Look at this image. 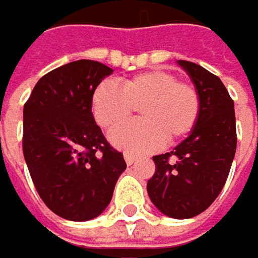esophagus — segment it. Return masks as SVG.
Instances as JSON below:
<instances>
[{
    "label": "esophagus",
    "mask_w": 258,
    "mask_h": 258,
    "mask_svg": "<svg viewBox=\"0 0 258 258\" xmlns=\"http://www.w3.org/2000/svg\"><path fill=\"white\" fill-rule=\"evenodd\" d=\"M123 157H124V160H126V164H134L135 163V160H137V156H134L132 153H129V151H124L123 153Z\"/></svg>",
    "instance_id": "obj_1"
}]
</instances>
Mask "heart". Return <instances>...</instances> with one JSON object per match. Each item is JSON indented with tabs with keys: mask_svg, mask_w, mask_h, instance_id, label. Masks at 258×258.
Here are the masks:
<instances>
[{
	"mask_svg": "<svg viewBox=\"0 0 258 258\" xmlns=\"http://www.w3.org/2000/svg\"><path fill=\"white\" fill-rule=\"evenodd\" d=\"M92 114L104 129H114L137 108L143 119L110 134L121 150L147 153L160 148L166 139L173 144L188 137L200 119L201 101L195 86L180 82L166 70H148L114 83L102 82L92 94Z\"/></svg>",
	"mask_w": 258,
	"mask_h": 258,
	"instance_id": "obj_1",
	"label": "heart"
}]
</instances>
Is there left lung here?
<instances>
[{
	"label": "left lung",
	"mask_w": 258,
	"mask_h": 258,
	"mask_svg": "<svg viewBox=\"0 0 258 258\" xmlns=\"http://www.w3.org/2000/svg\"><path fill=\"white\" fill-rule=\"evenodd\" d=\"M198 91L200 119L172 153L154 156L147 183L153 204L173 219H189L212 206L223 189L236 151L233 100L222 81L192 61L179 60Z\"/></svg>",
	"instance_id": "obj_1"
}]
</instances>
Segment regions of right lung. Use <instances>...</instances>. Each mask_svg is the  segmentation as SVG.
<instances>
[{"label":"right lung","instance_id":"add662e5","mask_svg":"<svg viewBox=\"0 0 258 258\" xmlns=\"http://www.w3.org/2000/svg\"><path fill=\"white\" fill-rule=\"evenodd\" d=\"M113 70L94 60L57 67L23 107V156L33 185L57 216L85 222L101 214L126 169L95 123L92 94Z\"/></svg>","mask_w":258,"mask_h":258}]
</instances>
